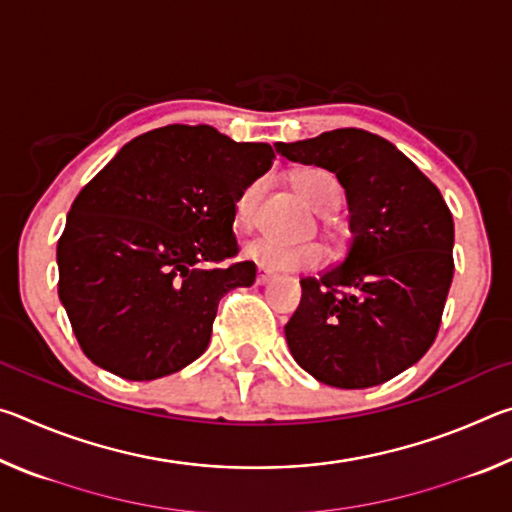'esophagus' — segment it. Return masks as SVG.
<instances>
[{
    "label": "esophagus",
    "mask_w": 512,
    "mask_h": 512,
    "mask_svg": "<svg viewBox=\"0 0 512 512\" xmlns=\"http://www.w3.org/2000/svg\"><path fill=\"white\" fill-rule=\"evenodd\" d=\"M273 273L271 271H264V268H259V271H257V284H259V287H262V284H268V282H271L273 280Z\"/></svg>",
    "instance_id": "obj_1"
}]
</instances>
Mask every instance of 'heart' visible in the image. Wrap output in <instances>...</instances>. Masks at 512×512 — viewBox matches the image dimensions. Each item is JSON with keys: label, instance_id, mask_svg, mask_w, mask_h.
Returning a JSON list of instances; mask_svg holds the SVG:
<instances>
[{"label": "heart", "instance_id": "heart-1", "mask_svg": "<svg viewBox=\"0 0 512 512\" xmlns=\"http://www.w3.org/2000/svg\"><path fill=\"white\" fill-rule=\"evenodd\" d=\"M293 187L311 210L318 214H332L341 205V183L332 171L320 167H307L293 173ZM266 189V180L257 178L241 189L235 201V223L239 230H253ZM329 237H339V230H329ZM244 255L250 262L266 268V271H305L323 264L325 250L318 244H289L277 237H259L244 248Z\"/></svg>", "mask_w": 512, "mask_h": 512}]
</instances>
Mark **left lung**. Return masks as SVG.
<instances>
[{
    "label": "left lung",
    "mask_w": 512,
    "mask_h": 512,
    "mask_svg": "<svg viewBox=\"0 0 512 512\" xmlns=\"http://www.w3.org/2000/svg\"><path fill=\"white\" fill-rule=\"evenodd\" d=\"M275 151L336 173L350 205L348 253L300 280V307L284 327L293 359L327 386L384 384L438 336L454 277L452 212L402 151L361 128Z\"/></svg>",
    "instance_id": "obj_1"
}]
</instances>
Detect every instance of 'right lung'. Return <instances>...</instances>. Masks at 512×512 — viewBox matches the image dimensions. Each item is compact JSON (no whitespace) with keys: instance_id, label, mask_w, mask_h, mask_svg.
I'll use <instances>...</instances> for the list:
<instances>
[{"instance_id":"add662e5","label":"right lung","mask_w":512,"mask_h":512,"mask_svg":"<svg viewBox=\"0 0 512 512\" xmlns=\"http://www.w3.org/2000/svg\"><path fill=\"white\" fill-rule=\"evenodd\" d=\"M273 160L271 144L171 124L128 142L81 189L56 257L85 357L133 381L201 357L221 298L255 282V264L237 262L235 201Z\"/></svg>"}]
</instances>
